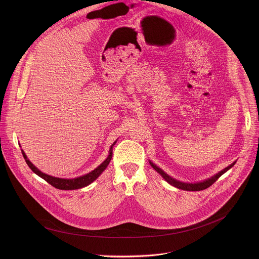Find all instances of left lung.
<instances>
[{"label":"left lung","instance_id":"left-lung-1","mask_svg":"<svg viewBox=\"0 0 259 259\" xmlns=\"http://www.w3.org/2000/svg\"><path fill=\"white\" fill-rule=\"evenodd\" d=\"M149 163H150V165L165 180V182H167L169 185H171L172 186H175V187H178V188H180V189L187 190V191H199V190H203V189L209 187L210 185H213V184L222 177L224 172H226L228 169H230V168L235 164V161H234L233 163H231L230 165H228L227 167H225L224 169H222V171H220V172L217 174L215 176L211 177L210 179H207V180H205V181H203V182H199V183H196V184H188V183H183V182L177 181V180L172 179L171 177H169L167 174H165L161 168H159L158 166H156V165H155L153 162H151L150 160H149Z\"/></svg>","mask_w":259,"mask_h":259}]
</instances>
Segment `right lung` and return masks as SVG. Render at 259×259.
Listing matches in <instances>:
<instances>
[{"label": "right lung", "instance_id": "obj_1", "mask_svg": "<svg viewBox=\"0 0 259 259\" xmlns=\"http://www.w3.org/2000/svg\"><path fill=\"white\" fill-rule=\"evenodd\" d=\"M115 143L116 142H114L111 145V147L110 148V153H109L108 157L106 158V160L103 163H101L97 168H95L93 171H91V172H89L84 176H81V177H78V178H75V179H70V180H68V179H59V178H55V177H52V176H49V175H46V174L41 172L28 159L24 150H22V153H23V156H24L27 164L29 165V167L39 178H41L42 180H45L47 183H49L50 185H53L56 188L63 189V190H72V189H78V188H81V187H84L87 185H91L93 182H95L102 175V172L107 168V166L109 165V163L111 161V157H112V147L115 145Z\"/></svg>", "mask_w": 259, "mask_h": 259}]
</instances>
